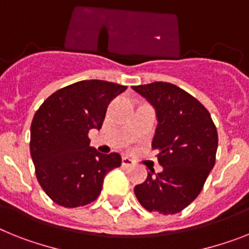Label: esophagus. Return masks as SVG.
Listing matches in <instances>:
<instances>
[{
  "mask_svg": "<svg viewBox=\"0 0 249 249\" xmlns=\"http://www.w3.org/2000/svg\"><path fill=\"white\" fill-rule=\"evenodd\" d=\"M121 164L125 167V168H129V167L133 166V160H130V158H128V157H123V160H121Z\"/></svg>",
  "mask_w": 249,
  "mask_h": 249,
  "instance_id": "34e87169",
  "label": "esophagus"
}]
</instances>
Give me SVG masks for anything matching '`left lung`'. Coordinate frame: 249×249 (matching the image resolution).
Wrapping results in <instances>:
<instances>
[{"instance_id":"8db88e82","label":"left lung","mask_w":249,"mask_h":249,"mask_svg":"<svg viewBox=\"0 0 249 249\" xmlns=\"http://www.w3.org/2000/svg\"><path fill=\"white\" fill-rule=\"evenodd\" d=\"M156 110L157 129L152 148L163 171L148 173L134 187L148 212L176 214L197 197L215 164L218 133L209 111L197 100L172 83L133 86Z\"/></svg>"}]
</instances>
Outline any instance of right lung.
Wrapping results in <instances>:
<instances>
[{"mask_svg":"<svg viewBox=\"0 0 249 249\" xmlns=\"http://www.w3.org/2000/svg\"><path fill=\"white\" fill-rule=\"evenodd\" d=\"M125 89L101 79L79 81L50 95L35 112L30 154L41 189L58 205L95 201L106 175L120 167L119 153L89 147V131L101 129L110 101Z\"/></svg>","mask_w":249,"mask_h":249,"instance_id":"right-lung-1","label":"right lung"}]
</instances>
